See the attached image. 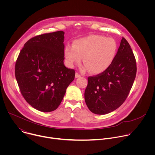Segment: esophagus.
Masks as SVG:
<instances>
[{
  "mask_svg": "<svg viewBox=\"0 0 155 155\" xmlns=\"http://www.w3.org/2000/svg\"><path fill=\"white\" fill-rule=\"evenodd\" d=\"M79 77H80V75L78 73H76L75 74V78H79Z\"/></svg>",
  "mask_w": 155,
  "mask_h": 155,
  "instance_id": "1",
  "label": "esophagus"
}]
</instances>
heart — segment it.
<instances>
[{"label": "heart", "mask_w": 155, "mask_h": 155, "mask_svg": "<svg viewBox=\"0 0 155 155\" xmlns=\"http://www.w3.org/2000/svg\"><path fill=\"white\" fill-rule=\"evenodd\" d=\"M117 51L115 40L101 35H90L75 40L74 45H68L64 56L69 67L79 64L85 65L83 72L91 71L93 74H100L107 71L112 64Z\"/></svg>", "instance_id": "1"}]
</instances>
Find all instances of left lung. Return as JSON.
I'll list each match as a JSON object with an SVG mask.
<instances>
[{
	"label": "left lung",
	"instance_id": "1",
	"mask_svg": "<svg viewBox=\"0 0 155 155\" xmlns=\"http://www.w3.org/2000/svg\"><path fill=\"white\" fill-rule=\"evenodd\" d=\"M137 72L136 62L129 43L122 38L115 59L104 72L87 78L86 104L97 115L112 112L127 98Z\"/></svg>",
	"mask_w": 155,
	"mask_h": 155
}]
</instances>
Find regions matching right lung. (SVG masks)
I'll list each match as a JSON object with an SVG mask.
<instances>
[{
	"label": "right lung",
	"mask_w": 155,
	"mask_h": 155,
	"mask_svg": "<svg viewBox=\"0 0 155 155\" xmlns=\"http://www.w3.org/2000/svg\"><path fill=\"white\" fill-rule=\"evenodd\" d=\"M64 32L44 34L29 40L15 64L21 93L32 107L43 112L55 110L75 72L64 64Z\"/></svg>",
	"instance_id": "obj_1"
}]
</instances>
